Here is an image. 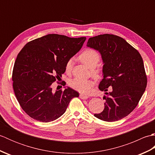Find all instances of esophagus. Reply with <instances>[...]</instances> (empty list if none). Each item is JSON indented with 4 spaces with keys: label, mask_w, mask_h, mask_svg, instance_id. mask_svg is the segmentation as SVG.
Instances as JSON below:
<instances>
[{
    "label": "esophagus",
    "mask_w": 155,
    "mask_h": 155,
    "mask_svg": "<svg viewBox=\"0 0 155 155\" xmlns=\"http://www.w3.org/2000/svg\"><path fill=\"white\" fill-rule=\"evenodd\" d=\"M79 97H80L81 99H87V98H88V97L87 96V95H84V94H81L79 95Z\"/></svg>",
    "instance_id": "1"
}]
</instances>
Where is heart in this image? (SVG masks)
Wrapping results in <instances>:
<instances>
[{"label":"heart","mask_w":155,"mask_h":155,"mask_svg":"<svg viewBox=\"0 0 155 155\" xmlns=\"http://www.w3.org/2000/svg\"><path fill=\"white\" fill-rule=\"evenodd\" d=\"M78 58L87 67L91 69V75L94 78H99L102 75V70L97 66L100 61V55L98 52L92 48H86L78 56ZM72 60L69 59L65 65V70L70 72L72 69ZM93 81L92 80H85L76 78L69 83V86L73 89L80 92L81 93H89L92 87L93 86Z\"/></svg>","instance_id":"1"}]
</instances>
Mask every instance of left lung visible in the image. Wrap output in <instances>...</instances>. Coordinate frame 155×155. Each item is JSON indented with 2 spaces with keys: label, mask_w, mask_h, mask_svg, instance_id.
<instances>
[{
  "label": "left lung",
  "mask_w": 155,
  "mask_h": 155,
  "mask_svg": "<svg viewBox=\"0 0 155 155\" xmlns=\"http://www.w3.org/2000/svg\"><path fill=\"white\" fill-rule=\"evenodd\" d=\"M87 47L99 51L104 63L98 88L106 92V102L103 111L94 117L107 122L122 119L136 108L147 87L142 57L124 39L114 35L91 37ZM109 86L111 92L107 93Z\"/></svg>",
  "instance_id": "8db88e82"
}]
</instances>
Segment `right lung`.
Masks as SVG:
<instances>
[{
	"mask_svg": "<svg viewBox=\"0 0 155 155\" xmlns=\"http://www.w3.org/2000/svg\"><path fill=\"white\" fill-rule=\"evenodd\" d=\"M85 40L49 34L28 42L19 52L13 67L12 87L20 106L29 117L42 123L53 121L64 113L72 98L79 97L69 87L54 93L51 84L64 73L67 62Z\"/></svg>",
	"mask_w": 155,
	"mask_h": 155,
	"instance_id": "add662e5",
	"label": "right lung"
}]
</instances>
